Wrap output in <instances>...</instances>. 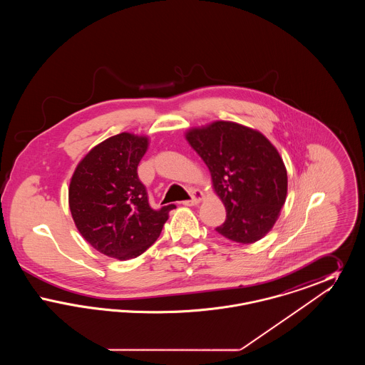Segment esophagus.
I'll return each instance as SVG.
<instances>
[{"label":"esophagus","mask_w":365,"mask_h":365,"mask_svg":"<svg viewBox=\"0 0 365 365\" xmlns=\"http://www.w3.org/2000/svg\"><path fill=\"white\" fill-rule=\"evenodd\" d=\"M202 198H204V194H202V191L192 190L191 191L190 200H187V201H183V205H187V207L197 205V204H200V202L202 201Z\"/></svg>","instance_id":"1"}]
</instances>
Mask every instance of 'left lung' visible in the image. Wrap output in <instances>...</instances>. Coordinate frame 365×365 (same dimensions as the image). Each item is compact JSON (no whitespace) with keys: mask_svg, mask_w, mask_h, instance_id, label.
<instances>
[{"mask_svg":"<svg viewBox=\"0 0 365 365\" xmlns=\"http://www.w3.org/2000/svg\"><path fill=\"white\" fill-rule=\"evenodd\" d=\"M186 139L207 164L226 207V222L216 231L234 242L261 240L278 220L287 194L286 167L275 146L232 122L192 128Z\"/></svg>","mask_w":365,"mask_h":365,"instance_id":"left-lung-1","label":"left lung"}]
</instances>
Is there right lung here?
<instances>
[{
  "label": "right lung",
  "instance_id": "right-lung-1",
  "mask_svg": "<svg viewBox=\"0 0 365 365\" xmlns=\"http://www.w3.org/2000/svg\"><path fill=\"white\" fill-rule=\"evenodd\" d=\"M146 137L122 133L94 146L71 179L72 219L82 237L105 256L130 260L156 242L174 204L153 209L139 180Z\"/></svg>",
  "mask_w": 365,
  "mask_h": 365
}]
</instances>
